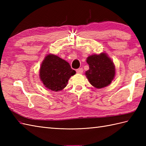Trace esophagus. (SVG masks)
Returning <instances> with one entry per match:
<instances>
[{
  "mask_svg": "<svg viewBox=\"0 0 146 146\" xmlns=\"http://www.w3.org/2000/svg\"><path fill=\"white\" fill-rule=\"evenodd\" d=\"M83 68H78V69H77L76 70V73H78V74H82V73H83Z\"/></svg>",
  "mask_w": 146,
  "mask_h": 146,
  "instance_id": "obj_1",
  "label": "esophagus"
}]
</instances>
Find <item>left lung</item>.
Listing matches in <instances>:
<instances>
[{
  "label": "left lung",
  "mask_w": 146,
  "mask_h": 146,
  "mask_svg": "<svg viewBox=\"0 0 146 146\" xmlns=\"http://www.w3.org/2000/svg\"><path fill=\"white\" fill-rule=\"evenodd\" d=\"M89 70L85 75L90 84L102 88L110 84L115 76V66L105 53L94 54L87 58Z\"/></svg>",
  "instance_id": "1"
}]
</instances>
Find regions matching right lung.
Listing matches in <instances>:
<instances>
[{"label": "right lung", "mask_w": 146, "mask_h": 146, "mask_svg": "<svg viewBox=\"0 0 146 146\" xmlns=\"http://www.w3.org/2000/svg\"><path fill=\"white\" fill-rule=\"evenodd\" d=\"M75 73L68 62L56 55L49 54L41 64L39 76L46 88L58 92L66 87L68 80Z\"/></svg>", "instance_id": "right-lung-1"}]
</instances>
